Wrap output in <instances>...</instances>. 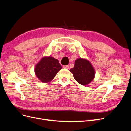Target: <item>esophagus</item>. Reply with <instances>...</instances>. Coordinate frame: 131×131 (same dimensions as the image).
Instances as JSON below:
<instances>
[{
    "label": "esophagus",
    "mask_w": 131,
    "mask_h": 131,
    "mask_svg": "<svg viewBox=\"0 0 131 131\" xmlns=\"http://www.w3.org/2000/svg\"><path fill=\"white\" fill-rule=\"evenodd\" d=\"M63 68H66V69H69V66H63Z\"/></svg>",
    "instance_id": "esophagus-1"
}]
</instances>
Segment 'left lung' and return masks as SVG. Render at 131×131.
I'll use <instances>...</instances> for the list:
<instances>
[{"mask_svg":"<svg viewBox=\"0 0 131 131\" xmlns=\"http://www.w3.org/2000/svg\"><path fill=\"white\" fill-rule=\"evenodd\" d=\"M69 71L73 74L75 80L84 86L89 85L95 77L94 68L86 59H77L74 67Z\"/></svg>","mask_w":131,"mask_h":131,"instance_id":"obj_1","label":"left lung"}]
</instances>
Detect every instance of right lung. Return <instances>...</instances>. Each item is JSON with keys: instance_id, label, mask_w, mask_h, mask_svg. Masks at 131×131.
<instances>
[{"instance_id": "obj_1", "label": "right lung", "mask_w": 131, "mask_h": 131, "mask_svg": "<svg viewBox=\"0 0 131 131\" xmlns=\"http://www.w3.org/2000/svg\"><path fill=\"white\" fill-rule=\"evenodd\" d=\"M62 68L58 59L51 56H45L35 66L34 72L41 82L47 83L52 80Z\"/></svg>"}]
</instances>
